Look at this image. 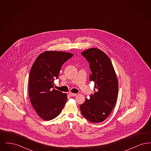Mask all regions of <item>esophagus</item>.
<instances>
[{
  "label": "esophagus",
  "instance_id": "esophagus-1",
  "mask_svg": "<svg viewBox=\"0 0 151 151\" xmlns=\"http://www.w3.org/2000/svg\"><path fill=\"white\" fill-rule=\"evenodd\" d=\"M68 94H69L70 96H71V97H74V96H76L77 94L73 93H71V92H70Z\"/></svg>",
  "mask_w": 151,
  "mask_h": 151
}]
</instances>
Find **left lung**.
Instances as JSON below:
<instances>
[{
	"label": "left lung",
	"mask_w": 151,
	"mask_h": 151,
	"mask_svg": "<svg viewBox=\"0 0 151 151\" xmlns=\"http://www.w3.org/2000/svg\"><path fill=\"white\" fill-rule=\"evenodd\" d=\"M91 69L90 81L94 82L95 91L89 99L80 105L82 115L93 123L105 120L115 106L118 82L114 68L108 55L97 48L84 51Z\"/></svg>",
	"instance_id": "1"
}]
</instances>
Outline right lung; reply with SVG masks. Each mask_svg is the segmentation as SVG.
Returning <instances> with one entry per match:
<instances>
[{"mask_svg": "<svg viewBox=\"0 0 151 151\" xmlns=\"http://www.w3.org/2000/svg\"><path fill=\"white\" fill-rule=\"evenodd\" d=\"M73 55L63 51H46L38 56L31 68L30 100L37 114L45 121H50L59 115L67 100V94L51 88L62 65Z\"/></svg>", "mask_w": 151, "mask_h": 151, "instance_id": "1", "label": "right lung"}]
</instances>
